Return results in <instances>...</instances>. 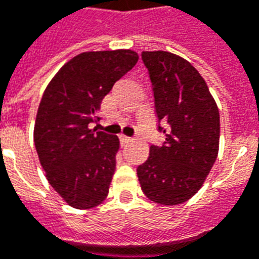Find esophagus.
<instances>
[{
    "label": "esophagus",
    "instance_id": "obj_1",
    "mask_svg": "<svg viewBox=\"0 0 259 259\" xmlns=\"http://www.w3.org/2000/svg\"><path fill=\"white\" fill-rule=\"evenodd\" d=\"M132 140H133V139H132V137H129V136H124V135H120V142H122L123 144H127V143H130V142H132Z\"/></svg>",
    "mask_w": 259,
    "mask_h": 259
}]
</instances>
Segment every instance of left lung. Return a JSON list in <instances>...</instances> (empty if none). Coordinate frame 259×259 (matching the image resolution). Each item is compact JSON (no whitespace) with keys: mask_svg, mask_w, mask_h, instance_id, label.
<instances>
[{"mask_svg":"<svg viewBox=\"0 0 259 259\" xmlns=\"http://www.w3.org/2000/svg\"><path fill=\"white\" fill-rule=\"evenodd\" d=\"M142 59L166 140L152 144L137 177L147 198L176 205L196 194L217 159L220 113L205 80L186 59L164 51L142 52Z\"/></svg>","mask_w":259,"mask_h":259,"instance_id":"8db88e82","label":"left lung"}]
</instances>
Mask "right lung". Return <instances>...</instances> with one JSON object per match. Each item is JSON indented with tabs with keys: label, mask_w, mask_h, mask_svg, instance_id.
I'll return each mask as SVG.
<instances>
[{
	"label": "right lung",
	"mask_w": 259,
	"mask_h": 259,
	"mask_svg": "<svg viewBox=\"0 0 259 259\" xmlns=\"http://www.w3.org/2000/svg\"><path fill=\"white\" fill-rule=\"evenodd\" d=\"M137 61L130 49L79 54L44 92L33 142L49 184L72 207H96L109 193L119 139L93 124L103 98Z\"/></svg>",
	"instance_id": "1"
}]
</instances>
